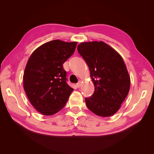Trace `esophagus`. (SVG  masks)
Listing matches in <instances>:
<instances>
[{
  "label": "esophagus",
  "instance_id": "1",
  "mask_svg": "<svg viewBox=\"0 0 154 154\" xmlns=\"http://www.w3.org/2000/svg\"><path fill=\"white\" fill-rule=\"evenodd\" d=\"M82 81L80 80L76 83V86L79 88V87H80L82 86Z\"/></svg>",
  "mask_w": 154,
  "mask_h": 154
}]
</instances>
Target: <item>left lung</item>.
<instances>
[{"mask_svg": "<svg viewBox=\"0 0 154 154\" xmlns=\"http://www.w3.org/2000/svg\"><path fill=\"white\" fill-rule=\"evenodd\" d=\"M78 51L87 63L95 87L85 97L88 109L101 117L112 116L127 96L130 78L120 54L103 42H82Z\"/></svg>", "mask_w": 154, "mask_h": 154, "instance_id": "1", "label": "left lung"}]
</instances>
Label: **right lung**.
Listing matches in <instances>:
<instances>
[{
	"label": "right lung",
	"instance_id": "right-lung-1",
	"mask_svg": "<svg viewBox=\"0 0 154 154\" xmlns=\"http://www.w3.org/2000/svg\"><path fill=\"white\" fill-rule=\"evenodd\" d=\"M76 45V42L54 40L40 46L29 57L23 76L24 88L31 105L42 114L57 113L73 91L67 83L63 64Z\"/></svg>",
	"mask_w": 154,
	"mask_h": 154
}]
</instances>
